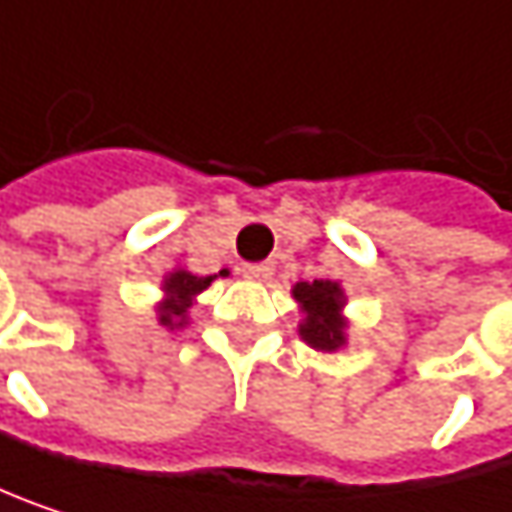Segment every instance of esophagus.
I'll use <instances>...</instances> for the list:
<instances>
[{
	"mask_svg": "<svg viewBox=\"0 0 512 512\" xmlns=\"http://www.w3.org/2000/svg\"><path fill=\"white\" fill-rule=\"evenodd\" d=\"M271 274H274V265H271V262H253V265H244V277H247V280L265 283Z\"/></svg>",
	"mask_w": 512,
	"mask_h": 512,
	"instance_id": "1",
	"label": "esophagus"
}]
</instances>
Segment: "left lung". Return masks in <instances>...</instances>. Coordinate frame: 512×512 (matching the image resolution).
<instances>
[{
  "label": "left lung",
  "mask_w": 512,
  "mask_h": 512,
  "mask_svg": "<svg viewBox=\"0 0 512 512\" xmlns=\"http://www.w3.org/2000/svg\"><path fill=\"white\" fill-rule=\"evenodd\" d=\"M292 298L301 310L298 337L316 352H340L349 343V319H346V289L340 280H301L292 286Z\"/></svg>",
  "instance_id": "8db88e82"
}]
</instances>
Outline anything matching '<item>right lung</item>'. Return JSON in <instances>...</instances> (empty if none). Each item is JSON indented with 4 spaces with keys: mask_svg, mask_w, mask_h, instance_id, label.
<instances>
[{
    "mask_svg": "<svg viewBox=\"0 0 512 512\" xmlns=\"http://www.w3.org/2000/svg\"><path fill=\"white\" fill-rule=\"evenodd\" d=\"M220 277H229V268L220 271ZM217 280L214 277H199L193 271H187L184 265H175L172 271L163 274V283H160V292H163V301H157V325L166 328V331H178L190 322V307L196 304V295H202L211 283Z\"/></svg>",
    "mask_w": 512,
    "mask_h": 512,
    "instance_id": "1",
    "label": "right lung"
}]
</instances>
